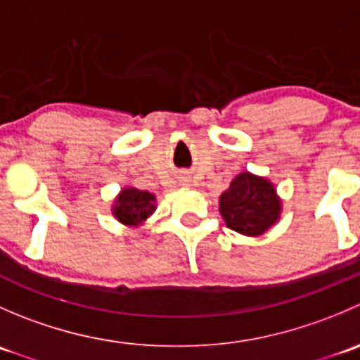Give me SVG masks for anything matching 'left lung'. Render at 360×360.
<instances>
[{
    "instance_id": "1",
    "label": "left lung",
    "mask_w": 360,
    "mask_h": 360,
    "mask_svg": "<svg viewBox=\"0 0 360 360\" xmlns=\"http://www.w3.org/2000/svg\"><path fill=\"white\" fill-rule=\"evenodd\" d=\"M219 210L230 230L256 237L278 219L281 200L266 179L242 172L221 195Z\"/></svg>"
}]
</instances>
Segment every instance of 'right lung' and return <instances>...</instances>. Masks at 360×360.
I'll use <instances>...</instances> for the list:
<instances>
[{
	"mask_svg": "<svg viewBox=\"0 0 360 360\" xmlns=\"http://www.w3.org/2000/svg\"><path fill=\"white\" fill-rule=\"evenodd\" d=\"M155 197L148 191L127 188L116 200L115 216L123 224H137L155 212Z\"/></svg>",
	"mask_w": 360,
	"mask_h": 360,
	"instance_id": "obj_1",
	"label": "right lung"
}]
</instances>
